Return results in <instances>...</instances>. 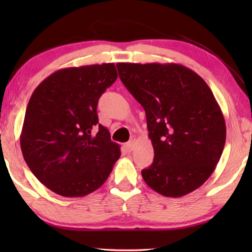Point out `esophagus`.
I'll return each mask as SVG.
<instances>
[{"mask_svg":"<svg viewBox=\"0 0 252 252\" xmlns=\"http://www.w3.org/2000/svg\"><path fill=\"white\" fill-rule=\"evenodd\" d=\"M134 143H135V136L133 135V136H132V138H131L130 141L126 143V150L129 151V152L133 150V149H134Z\"/></svg>","mask_w":252,"mask_h":252,"instance_id":"obj_1","label":"esophagus"}]
</instances>
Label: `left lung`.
Returning <instances> with one entry per match:
<instances>
[{"label": "left lung", "mask_w": 252, "mask_h": 252, "mask_svg": "<svg viewBox=\"0 0 252 252\" xmlns=\"http://www.w3.org/2000/svg\"><path fill=\"white\" fill-rule=\"evenodd\" d=\"M119 76L146 111L153 163L147 185L179 198L201 187L215 171L225 142L223 114L201 76L176 63H118Z\"/></svg>", "instance_id": "1"}]
</instances>
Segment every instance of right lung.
<instances>
[{
	"label": "right lung",
	"mask_w": 252,
	"mask_h": 252,
	"mask_svg": "<svg viewBox=\"0 0 252 252\" xmlns=\"http://www.w3.org/2000/svg\"><path fill=\"white\" fill-rule=\"evenodd\" d=\"M117 78L113 63L65 67L32 93L21 150L34 176L57 194L78 198L93 192L120 158V146L111 141L96 113L100 96Z\"/></svg>",
	"instance_id": "add662e5"
}]
</instances>
